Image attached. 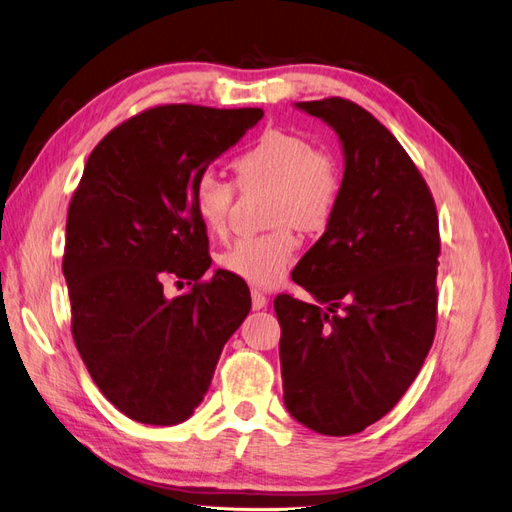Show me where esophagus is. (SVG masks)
<instances>
[{
    "label": "esophagus",
    "mask_w": 512,
    "mask_h": 512,
    "mask_svg": "<svg viewBox=\"0 0 512 512\" xmlns=\"http://www.w3.org/2000/svg\"><path fill=\"white\" fill-rule=\"evenodd\" d=\"M267 297H265V293H260V290H252V308L254 310H262V308H267Z\"/></svg>",
    "instance_id": "obj_1"
}]
</instances>
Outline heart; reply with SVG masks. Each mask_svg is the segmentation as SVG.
Wrapping results in <instances>:
<instances>
[{"label":"heart","mask_w":512,"mask_h":512,"mask_svg":"<svg viewBox=\"0 0 512 512\" xmlns=\"http://www.w3.org/2000/svg\"><path fill=\"white\" fill-rule=\"evenodd\" d=\"M241 187H269V222L260 237H245L219 254V267L256 288L278 286L293 265L299 239L293 230H323L336 213L340 174L306 137L269 129L234 161ZM234 187L211 172L193 185V209L209 234L222 237L230 226Z\"/></svg>","instance_id":"obj_1"}]
</instances>
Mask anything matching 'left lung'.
<instances>
[{"label":"left lung","mask_w":512,"mask_h":512,"mask_svg":"<svg viewBox=\"0 0 512 512\" xmlns=\"http://www.w3.org/2000/svg\"><path fill=\"white\" fill-rule=\"evenodd\" d=\"M336 131V213L293 280L312 303L273 301L284 405L312 431H364L407 392L437 323L439 222L422 174L383 124L347 99L295 103Z\"/></svg>","instance_id":"left-lung-1"}]
</instances>
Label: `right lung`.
<instances>
[{
	"mask_svg": "<svg viewBox=\"0 0 512 512\" xmlns=\"http://www.w3.org/2000/svg\"><path fill=\"white\" fill-rule=\"evenodd\" d=\"M262 116L256 107H153L109 131L86 161L62 260L73 338L103 396L135 422H185L250 314L243 280L217 269L200 282L211 256L193 185ZM165 277L192 288L168 300Z\"/></svg>",
	"mask_w": 512,
	"mask_h": 512,
	"instance_id": "add662e5",
	"label": "right lung"
}]
</instances>
